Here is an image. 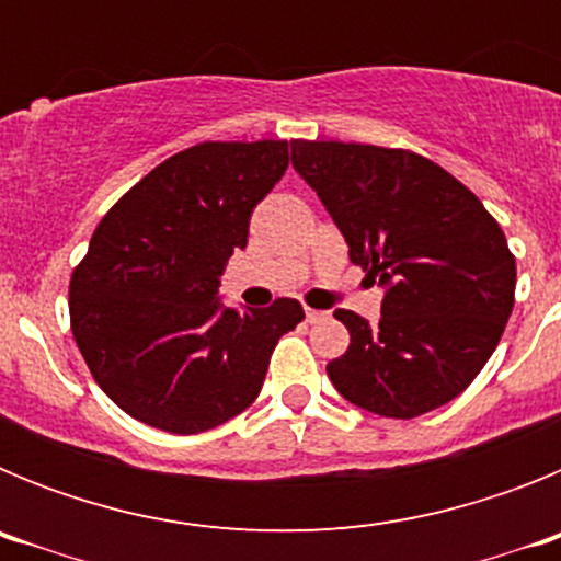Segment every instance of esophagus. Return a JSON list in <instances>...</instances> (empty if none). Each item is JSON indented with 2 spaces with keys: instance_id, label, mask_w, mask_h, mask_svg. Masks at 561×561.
Listing matches in <instances>:
<instances>
[{
  "instance_id": "obj_1",
  "label": "esophagus",
  "mask_w": 561,
  "mask_h": 561,
  "mask_svg": "<svg viewBox=\"0 0 561 561\" xmlns=\"http://www.w3.org/2000/svg\"><path fill=\"white\" fill-rule=\"evenodd\" d=\"M325 311H317V309H306V323H323L325 320Z\"/></svg>"
}]
</instances>
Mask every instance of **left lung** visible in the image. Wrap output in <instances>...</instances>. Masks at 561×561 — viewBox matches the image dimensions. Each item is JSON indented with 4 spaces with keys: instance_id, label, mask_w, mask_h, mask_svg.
I'll return each instance as SVG.
<instances>
[{
    "instance_id": "1",
    "label": "left lung",
    "mask_w": 561,
    "mask_h": 561,
    "mask_svg": "<svg viewBox=\"0 0 561 561\" xmlns=\"http://www.w3.org/2000/svg\"><path fill=\"white\" fill-rule=\"evenodd\" d=\"M291 165L385 286L379 325L334 317L348 351L325 365L351 404L415 419L463 393L514 309L517 264L503 230L466 185L404 148L291 140Z\"/></svg>"
}]
</instances>
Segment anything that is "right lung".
I'll list each match as a JSON object with an SVG mask.
<instances>
[{
  "label": "right lung",
  "mask_w": 561,
  "mask_h": 561,
  "mask_svg": "<svg viewBox=\"0 0 561 561\" xmlns=\"http://www.w3.org/2000/svg\"><path fill=\"white\" fill-rule=\"evenodd\" d=\"M289 165V142H199L173 153L98 225L69 280V323L103 393L131 419L205 433L261 393L304 306L227 309L219 277Z\"/></svg>",
  "instance_id": "1"
}]
</instances>
